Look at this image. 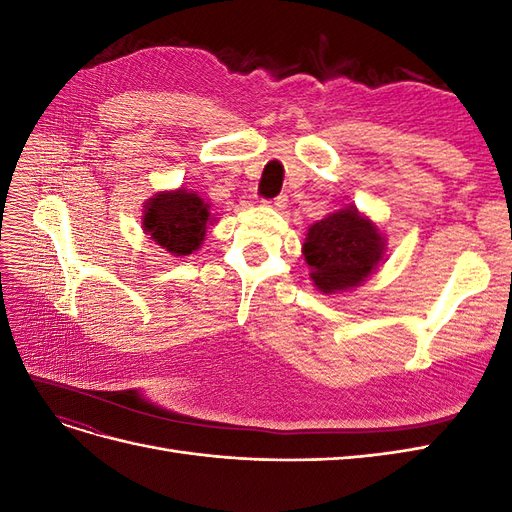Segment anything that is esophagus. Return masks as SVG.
I'll list each match as a JSON object with an SVG mask.
<instances>
[{
  "label": "esophagus",
  "instance_id": "obj_1",
  "mask_svg": "<svg viewBox=\"0 0 512 512\" xmlns=\"http://www.w3.org/2000/svg\"><path fill=\"white\" fill-rule=\"evenodd\" d=\"M267 203H269L271 207H275V209H284V207L288 205V196H286V194H280V196H275V198L267 200Z\"/></svg>",
  "mask_w": 512,
  "mask_h": 512
}]
</instances>
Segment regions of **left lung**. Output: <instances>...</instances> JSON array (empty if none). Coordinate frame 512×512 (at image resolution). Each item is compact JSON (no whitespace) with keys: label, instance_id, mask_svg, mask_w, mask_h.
Masks as SVG:
<instances>
[{"label":"left lung","instance_id":"8db88e82","mask_svg":"<svg viewBox=\"0 0 512 512\" xmlns=\"http://www.w3.org/2000/svg\"><path fill=\"white\" fill-rule=\"evenodd\" d=\"M384 241L378 228L356 209H342L307 230L303 245L312 280L322 292L359 286L376 269Z\"/></svg>","mask_w":512,"mask_h":512}]
</instances>
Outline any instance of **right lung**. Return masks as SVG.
<instances>
[{
	"mask_svg": "<svg viewBox=\"0 0 512 512\" xmlns=\"http://www.w3.org/2000/svg\"><path fill=\"white\" fill-rule=\"evenodd\" d=\"M209 211L203 198L188 190L164 192L149 200L143 215L147 235L175 256L192 254L205 239Z\"/></svg>",
	"mask_w": 512,
	"mask_h": 512,
	"instance_id": "obj_1",
	"label": "right lung"
}]
</instances>
